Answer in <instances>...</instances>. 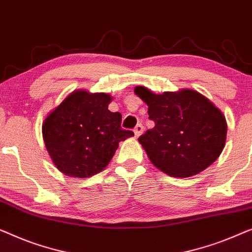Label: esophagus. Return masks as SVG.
Listing matches in <instances>:
<instances>
[{"label": "esophagus", "instance_id": "1", "mask_svg": "<svg viewBox=\"0 0 252 252\" xmlns=\"http://www.w3.org/2000/svg\"><path fill=\"white\" fill-rule=\"evenodd\" d=\"M142 133H143V126H142L141 124H138V125H136V127L134 128L135 137H138Z\"/></svg>", "mask_w": 252, "mask_h": 252}]
</instances>
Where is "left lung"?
<instances>
[{
    "mask_svg": "<svg viewBox=\"0 0 252 252\" xmlns=\"http://www.w3.org/2000/svg\"><path fill=\"white\" fill-rule=\"evenodd\" d=\"M134 93L148 105L155 127L138 142L159 170L173 177H191L214 163L226 143L225 116L194 90L156 94L145 86Z\"/></svg>",
    "mask_w": 252,
    "mask_h": 252,
    "instance_id": "8db88e82",
    "label": "left lung"
}]
</instances>
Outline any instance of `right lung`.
Masks as SVG:
<instances>
[{"instance_id": "add662e5", "label": "right lung", "mask_w": 252, "mask_h": 252, "mask_svg": "<svg viewBox=\"0 0 252 252\" xmlns=\"http://www.w3.org/2000/svg\"><path fill=\"white\" fill-rule=\"evenodd\" d=\"M112 96L77 90L46 116L43 140L50 158L67 176L85 178L103 170L120 141L134 136L120 127L122 115L111 112Z\"/></svg>"}]
</instances>
